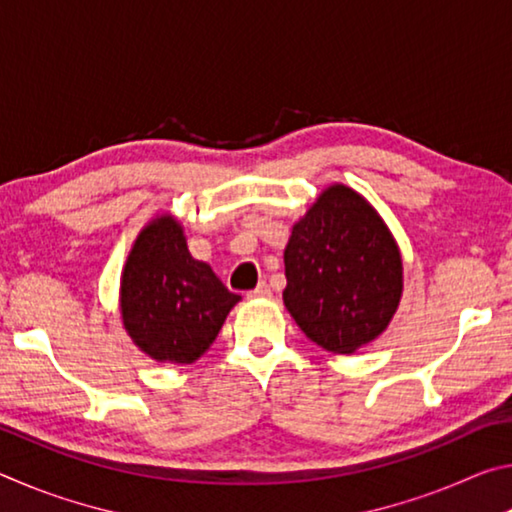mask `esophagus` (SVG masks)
Returning a JSON list of instances; mask_svg holds the SVG:
<instances>
[{"label": "esophagus", "instance_id": "esophagus-1", "mask_svg": "<svg viewBox=\"0 0 512 512\" xmlns=\"http://www.w3.org/2000/svg\"><path fill=\"white\" fill-rule=\"evenodd\" d=\"M248 298H271V287L266 282H259L253 291H248Z\"/></svg>", "mask_w": 512, "mask_h": 512}]
</instances>
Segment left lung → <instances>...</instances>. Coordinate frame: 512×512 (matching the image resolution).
Listing matches in <instances>:
<instances>
[{"label":"left lung","instance_id":"1","mask_svg":"<svg viewBox=\"0 0 512 512\" xmlns=\"http://www.w3.org/2000/svg\"><path fill=\"white\" fill-rule=\"evenodd\" d=\"M284 305L320 348L352 354L384 332L402 296V259L377 212L334 185L293 225Z\"/></svg>","mask_w":512,"mask_h":512}]
</instances>
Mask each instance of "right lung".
<instances>
[{
    "mask_svg": "<svg viewBox=\"0 0 512 512\" xmlns=\"http://www.w3.org/2000/svg\"><path fill=\"white\" fill-rule=\"evenodd\" d=\"M237 302L210 266L189 255L176 221L160 216L140 232L121 275V316L151 359L196 361Z\"/></svg>",
    "mask_w": 512,
    "mask_h": 512,
    "instance_id": "1",
    "label": "right lung"
}]
</instances>
